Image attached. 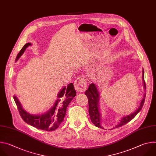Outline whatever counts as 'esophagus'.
Masks as SVG:
<instances>
[{
    "instance_id": "1",
    "label": "esophagus",
    "mask_w": 156,
    "mask_h": 156,
    "mask_svg": "<svg viewBox=\"0 0 156 156\" xmlns=\"http://www.w3.org/2000/svg\"><path fill=\"white\" fill-rule=\"evenodd\" d=\"M74 85L77 92H84L87 89L86 80L82 77H79L74 81Z\"/></svg>"
}]
</instances>
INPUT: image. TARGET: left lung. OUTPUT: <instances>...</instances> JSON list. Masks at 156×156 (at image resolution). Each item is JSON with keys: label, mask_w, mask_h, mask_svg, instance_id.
<instances>
[{"label": "left lung", "mask_w": 156, "mask_h": 156, "mask_svg": "<svg viewBox=\"0 0 156 156\" xmlns=\"http://www.w3.org/2000/svg\"><path fill=\"white\" fill-rule=\"evenodd\" d=\"M143 82L144 84V88L146 89V83L144 81V70H143ZM85 95L88 98V112L90 117L91 121L94 125L99 128L103 129V127L101 126V115L99 112V93L96 85L94 83H91L88 87V90L85 91ZM146 95H144L142 100L141 101L140 105L138 107V109L134 112L130 114V115H127L126 117H124L120 120V122L119 123V125L117 126V127H122L126 123H129L131 121L136 115V114L141 111L142 109L144 100H145Z\"/></svg>", "instance_id": "8db88e82"}]
</instances>
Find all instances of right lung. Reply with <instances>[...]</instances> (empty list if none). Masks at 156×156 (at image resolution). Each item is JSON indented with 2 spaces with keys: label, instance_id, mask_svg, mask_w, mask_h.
Returning a JSON list of instances; mask_svg holds the SVG:
<instances>
[{
  "label": "right lung",
  "instance_id": "1",
  "mask_svg": "<svg viewBox=\"0 0 156 156\" xmlns=\"http://www.w3.org/2000/svg\"><path fill=\"white\" fill-rule=\"evenodd\" d=\"M31 45L30 43L26 44L18 54L16 61L19 59L21 55L24 53L26 48ZM76 91L74 89L73 83L65 87L58 95V100L55 102L54 106L42 115H31L24 111L16 97L14 96L13 99L16 105L20 116L23 120L27 123L34 127L45 131H53L58 129L61 123L63 121L66 115V109L71 101L75 97Z\"/></svg>",
  "mask_w": 156,
  "mask_h": 156
}]
</instances>
